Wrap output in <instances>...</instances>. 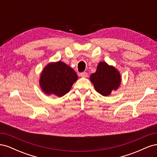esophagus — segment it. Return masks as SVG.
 I'll use <instances>...</instances> for the list:
<instances>
[{"label":"esophagus","mask_w":157,"mask_h":157,"mask_svg":"<svg viewBox=\"0 0 157 157\" xmlns=\"http://www.w3.org/2000/svg\"><path fill=\"white\" fill-rule=\"evenodd\" d=\"M80 77H88V73L86 72H82L80 73Z\"/></svg>","instance_id":"34e87169"}]
</instances>
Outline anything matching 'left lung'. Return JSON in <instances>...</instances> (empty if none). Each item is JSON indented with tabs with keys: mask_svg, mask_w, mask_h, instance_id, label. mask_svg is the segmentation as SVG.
I'll list each match as a JSON object with an SVG mask.
<instances>
[{
	"mask_svg": "<svg viewBox=\"0 0 157 157\" xmlns=\"http://www.w3.org/2000/svg\"><path fill=\"white\" fill-rule=\"evenodd\" d=\"M90 80L96 91L104 96L110 95L112 90H116L121 82L118 71L105 62H100L97 70L90 75Z\"/></svg>",
	"mask_w": 157,
	"mask_h": 157,
	"instance_id": "left-lung-1",
	"label": "left lung"
}]
</instances>
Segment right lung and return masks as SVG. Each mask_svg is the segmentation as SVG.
<instances>
[{
  "mask_svg": "<svg viewBox=\"0 0 157 157\" xmlns=\"http://www.w3.org/2000/svg\"><path fill=\"white\" fill-rule=\"evenodd\" d=\"M75 71L62 61L51 63L46 66L40 75V85L46 94L61 97L68 93L77 80Z\"/></svg>",
  "mask_w": 157,
  "mask_h": 157,
  "instance_id": "add662e5",
  "label": "right lung"
}]
</instances>
